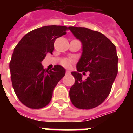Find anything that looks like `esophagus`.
Masks as SVG:
<instances>
[{"instance_id":"obj_1","label":"esophagus","mask_w":133,"mask_h":133,"mask_svg":"<svg viewBox=\"0 0 133 133\" xmlns=\"http://www.w3.org/2000/svg\"><path fill=\"white\" fill-rule=\"evenodd\" d=\"M66 74H67V75H70V70H67L66 71Z\"/></svg>"}]
</instances>
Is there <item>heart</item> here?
Instances as JSON below:
<instances>
[{
    "label": "heart",
    "mask_w": 133,
    "mask_h": 133,
    "mask_svg": "<svg viewBox=\"0 0 133 133\" xmlns=\"http://www.w3.org/2000/svg\"><path fill=\"white\" fill-rule=\"evenodd\" d=\"M71 63H72V61L70 60V59H64V60L62 61V65L65 67H70L71 65Z\"/></svg>",
    "instance_id": "1"
}]
</instances>
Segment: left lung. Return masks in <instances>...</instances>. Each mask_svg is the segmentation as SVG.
Masks as SVG:
<instances>
[{"label": "left lung", "instance_id": "obj_1", "mask_svg": "<svg viewBox=\"0 0 133 133\" xmlns=\"http://www.w3.org/2000/svg\"><path fill=\"white\" fill-rule=\"evenodd\" d=\"M68 29L81 41L83 50L77 71L72 72L75 82L70 89V98L77 108L92 109L103 103L111 91L118 72L116 47L99 32L85 28ZM81 71L90 73L85 80L82 79Z\"/></svg>", "mask_w": 133, "mask_h": 133}]
</instances>
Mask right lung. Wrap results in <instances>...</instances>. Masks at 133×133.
Returning <instances> with one entry per match:
<instances>
[{"label":"right lung","mask_w":133,"mask_h":133,"mask_svg":"<svg viewBox=\"0 0 133 133\" xmlns=\"http://www.w3.org/2000/svg\"><path fill=\"white\" fill-rule=\"evenodd\" d=\"M65 26L48 25L28 32L16 46L9 63L14 90L23 104L39 109L51 101L65 70L56 65L52 70L41 64L48 52L52 54L56 38L66 34Z\"/></svg>","instance_id":"right-lung-1"}]
</instances>
